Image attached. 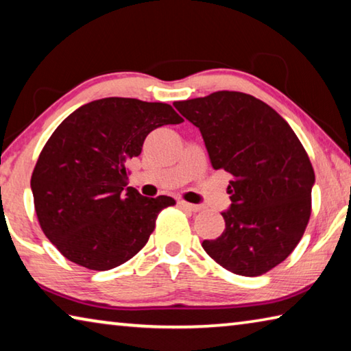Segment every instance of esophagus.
<instances>
[{"instance_id":"1","label":"esophagus","mask_w":351,"mask_h":351,"mask_svg":"<svg viewBox=\"0 0 351 351\" xmlns=\"http://www.w3.org/2000/svg\"><path fill=\"white\" fill-rule=\"evenodd\" d=\"M180 204L182 209H186V210H190V212H199L201 210V206H198V204H192V203H187V201H180Z\"/></svg>"}]
</instances>
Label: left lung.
Listing matches in <instances>:
<instances>
[{"mask_svg": "<svg viewBox=\"0 0 351 351\" xmlns=\"http://www.w3.org/2000/svg\"><path fill=\"white\" fill-rule=\"evenodd\" d=\"M173 105L199 128L212 167L232 175L224 232L204 240V251L239 276L276 268L310 221L314 170L304 145L276 110L245 93L217 91Z\"/></svg>", "mask_w": 351, "mask_h": 351, "instance_id": "obj_1", "label": "left lung"}]
</instances>
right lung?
I'll use <instances>...</instances> for the list:
<instances>
[{"mask_svg": "<svg viewBox=\"0 0 351 351\" xmlns=\"http://www.w3.org/2000/svg\"><path fill=\"white\" fill-rule=\"evenodd\" d=\"M182 121L169 104L106 97L82 105L56 128L31 189L41 230L63 257L108 271L145 246L159 212L175 199L127 187V164L148 133Z\"/></svg>", "mask_w": 351, "mask_h": 351, "instance_id": "1", "label": "right lung"}]
</instances>
